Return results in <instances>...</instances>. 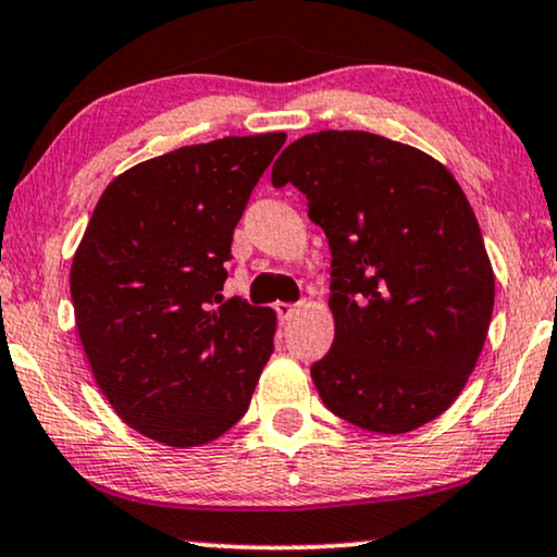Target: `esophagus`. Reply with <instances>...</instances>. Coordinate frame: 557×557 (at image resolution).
<instances>
[{
    "label": "esophagus",
    "instance_id": "esophagus-1",
    "mask_svg": "<svg viewBox=\"0 0 557 557\" xmlns=\"http://www.w3.org/2000/svg\"><path fill=\"white\" fill-rule=\"evenodd\" d=\"M276 314H278L281 322H288V319H294L296 314H299V307H296V304L278 301V304H276Z\"/></svg>",
    "mask_w": 557,
    "mask_h": 557
}]
</instances>
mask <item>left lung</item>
I'll return each instance as SVG.
<instances>
[{
    "label": "left lung",
    "mask_w": 557,
    "mask_h": 557,
    "mask_svg": "<svg viewBox=\"0 0 557 557\" xmlns=\"http://www.w3.org/2000/svg\"><path fill=\"white\" fill-rule=\"evenodd\" d=\"M332 250L334 342L311 364L334 416L408 433L459 398L482 355L494 271L459 182L444 164L370 132H317L281 151Z\"/></svg>",
    "instance_id": "1"
}]
</instances>
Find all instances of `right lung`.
<instances>
[{"label":"right lung","instance_id":"add662e5","mask_svg":"<svg viewBox=\"0 0 557 557\" xmlns=\"http://www.w3.org/2000/svg\"><path fill=\"white\" fill-rule=\"evenodd\" d=\"M286 134L174 149L103 189L71 265L75 326L106 400L141 436L210 444L246 416L276 311L223 301L233 231Z\"/></svg>","mask_w":557,"mask_h":557}]
</instances>
